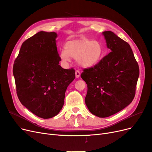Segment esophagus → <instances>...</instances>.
I'll return each mask as SVG.
<instances>
[{"mask_svg": "<svg viewBox=\"0 0 152 152\" xmlns=\"http://www.w3.org/2000/svg\"><path fill=\"white\" fill-rule=\"evenodd\" d=\"M80 75H81L80 71H78V70H76V72H75V76H76V78H78V77H79L80 76Z\"/></svg>", "mask_w": 152, "mask_h": 152, "instance_id": "1", "label": "esophagus"}]
</instances>
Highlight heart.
Wrapping results in <instances>:
<instances>
[{"label": "heart", "instance_id": "obj_1", "mask_svg": "<svg viewBox=\"0 0 152 152\" xmlns=\"http://www.w3.org/2000/svg\"><path fill=\"white\" fill-rule=\"evenodd\" d=\"M62 62L67 63L71 57L76 58L78 64L83 67H90L95 66L103 57V47L98 40L87 38L75 39L67 41L65 49L60 53Z\"/></svg>", "mask_w": 152, "mask_h": 152}]
</instances>
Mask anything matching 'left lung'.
<instances>
[{"instance_id": "8db88e82", "label": "left lung", "mask_w": 152, "mask_h": 152, "mask_svg": "<svg viewBox=\"0 0 152 152\" xmlns=\"http://www.w3.org/2000/svg\"><path fill=\"white\" fill-rule=\"evenodd\" d=\"M103 35L111 52L94 67L83 70L81 77L88 86V109L97 117H107L133 101L140 69L128 43L110 31Z\"/></svg>"}]
</instances>
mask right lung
I'll return each mask as SVG.
<instances>
[{
	"mask_svg": "<svg viewBox=\"0 0 152 152\" xmlns=\"http://www.w3.org/2000/svg\"><path fill=\"white\" fill-rule=\"evenodd\" d=\"M57 33L40 31L24 41L15 59L13 75L22 105L43 119L57 115L64 104L65 92L75 80L73 68L58 65Z\"/></svg>",
	"mask_w": 152,
	"mask_h": 152,
	"instance_id": "1",
	"label": "right lung"
}]
</instances>
